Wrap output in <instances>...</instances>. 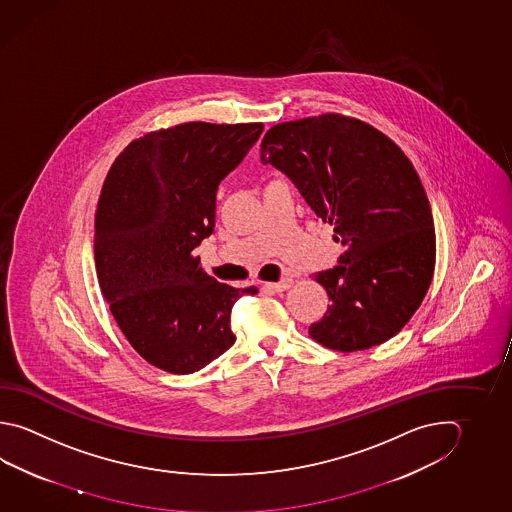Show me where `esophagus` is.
<instances>
[{"mask_svg": "<svg viewBox=\"0 0 512 512\" xmlns=\"http://www.w3.org/2000/svg\"><path fill=\"white\" fill-rule=\"evenodd\" d=\"M291 282L293 280L282 279L279 282H266V284H262V291H271V293H280V291H286L291 286Z\"/></svg>", "mask_w": 512, "mask_h": 512, "instance_id": "34e87169", "label": "esophagus"}]
</instances>
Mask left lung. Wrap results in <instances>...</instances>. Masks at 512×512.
<instances>
[{
	"instance_id": "left-lung-1",
	"label": "left lung",
	"mask_w": 512,
	"mask_h": 512,
	"mask_svg": "<svg viewBox=\"0 0 512 512\" xmlns=\"http://www.w3.org/2000/svg\"><path fill=\"white\" fill-rule=\"evenodd\" d=\"M346 248L337 266L315 273L331 306L309 326L337 351L395 337L433 279L436 237L429 199L411 161L377 128L324 114L270 128L261 145Z\"/></svg>"
}]
</instances>
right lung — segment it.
Masks as SVG:
<instances>
[{
	"label": "right lung",
	"mask_w": 512,
	"mask_h": 512,
	"mask_svg": "<svg viewBox=\"0 0 512 512\" xmlns=\"http://www.w3.org/2000/svg\"><path fill=\"white\" fill-rule=\"evenodd\" d=\"M264 126L184 123L126 146L103 184L94 255L103 297L152 366L195 373L232 348L237 290L206 275L193 250L215 228V195Z\"/></svg>",
	"instance_id": "right-lung-1"
}]
</instances>
